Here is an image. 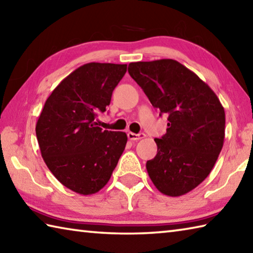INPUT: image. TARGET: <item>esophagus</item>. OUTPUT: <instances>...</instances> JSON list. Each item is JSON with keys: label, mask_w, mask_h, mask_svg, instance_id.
<instances>
[{"label": "esophagus", "mask_w": 253, "mask_h": 253, "mask_svg": "<svg viewBox=\"0 0 253 253\" xmlns=\"http://www.w3.org/2000/svg\"><path fill=\"white\" fill-rule=\"evenodd\" d=\"M145 136V134L144 133H139V134H136V133H133V132H129V133H127V138H129L130 140H132V141H136V140H141V139H143Z\"/></svg>", "instance_id": "esophagus-1"}]
</instances>
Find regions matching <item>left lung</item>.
<instances>
[{
	"mask_svg": "<svg viewBox=\"0 0 253 253\" xmlns=\"http://www.w3.org/2000/svg\"><path fill=\"white\" fill-rule=\"evenodd\" d=\"M127 71L154 108L169 115L167 133L154 139L157 156L147 162L150 179L166 196H183L218 160L224 141L223 106L207 83L175 60L134 62Z\"/></svg>",
	"mask_w": 253,
	"mask_h": 253,
	"instance_id": "obj_1",
	"label": "left lung"
}]
</instances>
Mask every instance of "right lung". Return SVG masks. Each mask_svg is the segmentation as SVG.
I'll return each instance as SVG.
<instances>
[{
	"label": "right lung",
	"mask_w": 253,
	"mask_h": 253,
	"mask_svg": "<svg viewBox=\"0 0 253 253\" xmlns=\"http://www.w3.org/2000/svg\"><path fill=\"white\" fill-rule=\"evenodd\" d=\"M126 72V64L80 66L53 90L39 117L35 132L44 162L79 194L100 191L126 148L124 132L102 130L96 122Z\"/></svg>",
	"instance_id": "right-lung-1"
}]
</instances>
